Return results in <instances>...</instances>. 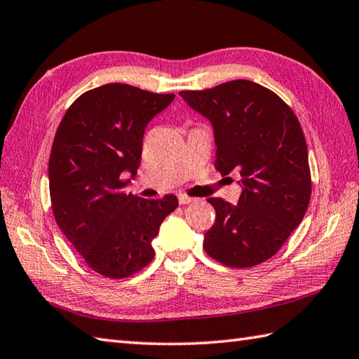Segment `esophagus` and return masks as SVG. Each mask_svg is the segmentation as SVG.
Here are the masks:
<instances>
[{
  "instance_id": "obj_1",
  "label": "esophagus",
  "mask_w": 359,
  "mask_h": 359,
  "mask_svg": "<svg viewBox=\"0 0 359 359\" xmlns=\"http://www.w3.org/2000/svg\"><path fill=\"white\" fill-rule=\"evenodd\" d=\"M191 202H194L193 197H189L187 194H179V203L180 205H188V203H191Z\"/></svg>"
}]
</instances>
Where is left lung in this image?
Instances as JSON below:
<instances>
[{
	"mask_svg": "<svg viewBox=\"0 0 359 359\" xmlns=\"http://www.w3.org/2000/svg\"><path fill=\"white\" fill-rule=\"evenodd\" d=\"M179 95L212 125L216 170L241 174L238 205L208 199L216 222L205 233V251L233 269L266 261L309 208V151L299 120L280 97L250 80Z\"/></svg>",
	"mask_w": 359,
	"mask_h": 359,
	"instance_id": "left-lung-1",
	"label": "left lung"
}]
</instances>
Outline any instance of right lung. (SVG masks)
<instances>
[{"mask_svg":"<svg viewBox=\"0 0 359 359\" xmlns=\"http://www.w3.org/2000/svg\"><path fill=\"white\" fill-rule=\"evenodd\" d=\"M174 97L109 83L81 94L57 129L49 157L53 216L102 276L121 279L147 266L160 224L177 208L174 194L149 201L125 193L140 165L144 128Z\"/></svg>","mask_w":359,"mask_h":359,"instance_id":"obj_1","label":"right lung"}]
</instances>
